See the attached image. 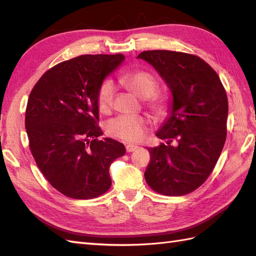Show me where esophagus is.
I'll use <instances>...</instances> for the list:
<instances>
[{
  "label": "esophagus",
  "mask_w": 256,
  "mask_h": 256,
  "mask_svg": "<svg viewBox=\"0 0 256 256\" xmlns=\"http://www.w3.org/2000/svg\"><path fill=\"white\" fill-rule=\"evenodd\" d=\"M138 146L132 145V144H128V145L125 146V150H126L128 153H131V152H134L135 150H138Z\"/></svg>",
  "instance_id": "esophagus-1"
}]
</instances>
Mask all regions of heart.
Returning <instances> with one entry per match:
<instances>
[{
	"instance_id": "1",
	"label": "heart",
	"mask_w": 256,
	"mask_h": 256,
	"mask_svg": "<svg viewBox=\"0 0 256 256\" xmlns=\"http://www.w3.org/2000/svg\"><path fill=\"white\" fill-rule=\"evenodd\" d=\"M118 80L121 84L145 99L146 106L156 116H166L170 111V102L167 98L157 92L160 84L153 74L145 70H134L123 74ZM114 92L116 89L112 81L110 79L103 80L96 92V104L101 113L110 112ZM148 124V120L144 116L121 114L110 120L106 130L113 138L128 143H136L144 136Z\"/></svg>"
}]
</instances>
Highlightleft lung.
I'll use <instances>...</instances> for the list:
<instances>
[{"instance_id":"8db88e82","label":"left lung","mask_w":256,"mask_h":256,"mask_svg":"<svg viewBox=\"0 0 256 256\" xmlns=\"http://www.w3.org/2000/svg\"><path fill=\"white\" fill-rule=\"evenodd\" d=\"M138 58L158 72L172 94L170 116L156 134L167 144L148 148L145 180L162 194H190L208 179L226 143V89L214 69L192 54L146 50Z\"/></svg>"}]
</instances>
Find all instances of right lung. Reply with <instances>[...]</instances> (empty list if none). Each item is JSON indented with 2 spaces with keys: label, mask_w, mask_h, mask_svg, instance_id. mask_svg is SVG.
Returning a JSON list of instances; mask_svg holds the SVG:
<instances>
[{
  "label": "right lung",
  "mask_w": 256,
  "mask_h": 256,
  "mask_svg": "<svg viewBox=\"0 0 256 256\" xmlns=\"http://www.w3.org/2000/svg\"><path fill=\"white\" fill-rule=\"evenodd\" d=\"M124 55H82L48 69L30 91L25 128L42 175L59 192L92 199L111 187L108 168L125 154L118 140L98 138L96 92Z\"/></svg>",
  "instance_id": "add662e5"
}]
</instances>
